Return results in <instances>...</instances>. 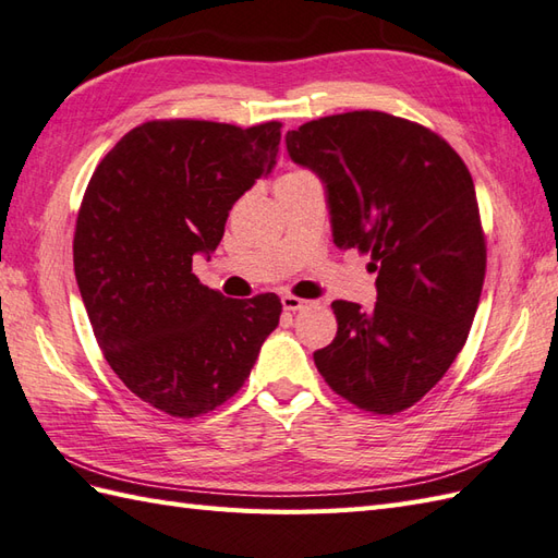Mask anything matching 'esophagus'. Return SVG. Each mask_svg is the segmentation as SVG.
Masks as SVG:
<instances>
[{
    "instance_id": "esophagus-1",
    "label": "esophagus",
    "mask_w": 558,
    "mask_h": 558,
    "mask_svg": "<svg viewBox=\"0 0 558 558\" xmlns=\"http://www.w3.org/2000/svg\"><path fill=\"white\" fill-rule=\"evenodd\" d=\"M311 303V301H303V299H299V295H283L281 299V305H283V311H289V313H295V311H303V307Z\"/></svg>"
}]
</instances>
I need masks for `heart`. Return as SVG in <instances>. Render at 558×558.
<instances>
[{
    "mask_svg": "<svg viewBox=\"0 0 558 558\" xmlns=\"http://www.w3.org/2000/svg\"><path fill=\"white\" fill-rule=\"evenodd\" d=\"M293 174H301V171H293Z\"/></svg>",
    "mask_w": 558,
    "mask_h": 558,
    "instance_id": "heart-1",
    "label": "heart"
}]
</instances>
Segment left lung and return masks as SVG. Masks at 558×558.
<instances>
[{"mask_svg": "<svg viewBox=\"0 0 558 558\" xmlns=\"http://www.w3.org/2000/svg\"><path fill=\"white\" fill-rule=\"evenodd\" d=\"M295 165L327 185L333 243L369 255L377 303L333 301L337 337L315 365L375 415L417 403L461 353L487 269L473 177L453 147L387 111H345L287 133Z\"/></svg>", "mask_w": 558, "mask_h": 558, "instance_id": "obj_1", "label": "left lung"}]
</instances>
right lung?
<instances>
[{
	"mask_svg": "<svg viewBox=\"0 0 558 558\" xmlns=\"http://www.w3.org/2000/svg\"><path fill=\"white\" fill-rule=\"evenodd\" d=\"M279 141V121H145L85 189L73 269L95 339L117 377L171 417L229 401L279 325L277 293L233 301L193 275L233 203L277 165Z\"/></svg>",
	"mask_w": 558,
	"mask_h": 558,
	"instance_id": "right-lung-1",
	"label": "right lung"
}]
</instances>
